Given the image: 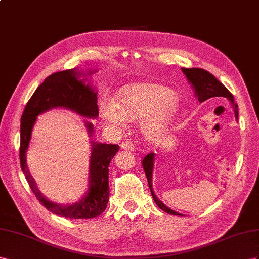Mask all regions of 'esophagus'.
Segmentation results:
<instances>
[{
  "instance_id": "34e87169",
  "label": "esophagus",
  "mask_w": 259,
  "mask_h": 259,
  "mask_svg": "<svg viewBox=\"0 0 259 259\" xmlns=\"http://www.w3.org/2000/svg\"><path fill=\"white\" fill-rule=\"evenodd\" d=\"M121 150H128V151H135V146L130 141H124L121 143Z\"/></svg>"
}]
</instances>
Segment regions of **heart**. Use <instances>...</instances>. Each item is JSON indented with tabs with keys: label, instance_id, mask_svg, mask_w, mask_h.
Here are the masks:
<instances>
[{
	"label": "heart",
	"instance_id": "1",
	"mask_svg": "<svg viewBox=\"0 0 259 259\" xmlns=\"http://www.w3.org/2000/svg\"><path fill=\"white\" fill-rule=\"evenodd\" d=\"M179 107L178 95L166 87L138 82L120 91L117 104L112 101H103L100 113L107 125L119 130L124 128L125 120H142L143 137L154 142L167 134Z\"/></svg>",
	"mask_w": 259,
	"mask_h": 259
}]
</instances>
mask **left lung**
Returning <instances> with one entry per match:
<instances>
[{
	"mask_svg": "<svg viewBox=\"0 0 259 259\" xmlns=\"http://www.w3.org/2000/svg\"><path fill=\"white\" fill-rule=\"evenodd\" d=\"M181 70L184 75H186L191 87L193 88L194 94L199 103H203L206 100H209L211 98H226L231 102L233 110H234L235 119L238 120V118H239L238 104L234 103L233 95L229 92L228 89L223 83H221L219 80H217L215 78V76H212L210 72L206 71L204 69H201V68H181ZM155 157H156V154L150 153L143 158V162H142L143 169H144L146 178H147V182H149L151 193L154 198V202L156 203V205L161 210L166 211L167 213H170V215H176V216H183L182 213L177 212L176 210H172L171 208L167 207V206L162 203L158 197H156V195H155V193H154L153 187H152V184H153L152 181H153Z\"/></svg>",
	"mask_w": 259,
	"mask_h": 259,
	"instance_id": "left-lung-1",
	"label": "left lung"
}]
</instances>
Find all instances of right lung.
Listing matches in <instances>:
<instances>
[{
	"mask_svg": "<svg viewBox=\"0 0 259 259\" xmlns=\"http://www.w3.org/2000/svg\"><path fill=\"white\" fill-rule=\"evenodd\" d=\"M97 69L85 71L77 68L52 73L34 91L20 119V165L30 189L40 203L51 212L71 219H87L100 216L107 207L109 198L108 167L119 146L90 141L88 189L73 203L60 204L44 196L36 187L27 166V151L38 116L49 110L63 108L88 119L99 116L98 91L90 77ZM83 119L89 138L93 135V123Z\"/></svg>",
	"mask_w": 259,
	"mask_h": 259,
	"instance_id": "right-lung-1",
	"label": "right lung"
}]
</instances>
